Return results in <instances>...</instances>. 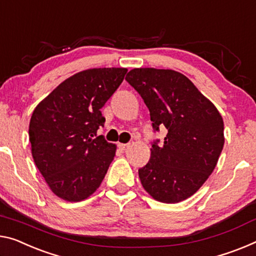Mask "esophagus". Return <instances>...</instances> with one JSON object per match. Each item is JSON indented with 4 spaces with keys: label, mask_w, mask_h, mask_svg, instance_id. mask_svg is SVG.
<instances>
[{
    "label": "esophagus",
    "mask_w": 256,
    "mask_h": 256,
    "mask_svg": "<svg viewBox=\"0 0 256 256\" xmlns=\"http://www.w3.org/2000/svg\"><path fill=\"white\" fill-rule=\"evenodd\" d=\"M118 146H119V148H120V150H122V151H126V150H127V148H129V144H124V143H119V145H118Z\"/></svg>",
    "instance_id": "esophagus-1"
}]
</instances>
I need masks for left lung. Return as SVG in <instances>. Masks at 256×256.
Returning <instances> with one entry per match:
<instances>
[{
  "mask_svg": "<svg viewBox=\"0 0 256 256\" xmlns=\"http://www.w3.org/2000/svg\"><path fill=\"white\" fill-rule=\"evenodd\" d=\"M150 111L153 129L166 128L164 144H152L138 176L153 199L176 204L194 194L218 161L224 124L218 108L196 86L172 70L134 68L126 76Z\"/></svg>",
  "mask_w": 256,
  "mask_h": 256,
  "instance_id": "obj_1",
  "label": "left lung"
}]
</instances>
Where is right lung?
<instances>
[{
	"label": "right lung",
	"instance_id": "right-lung-1",
	"mask_svg": "<svg viewBox=\"0 0 256 256\" xmlns=\"http://www.w3.org/2000/svg\"><path fill=\"white\" fill-rule=\"evenodd\" d=\"M89 68L66 78L35 108L30 121L32 156L50 190L66 202L87 199L104 180L116 145L97 136L100 108L127 73Z\"/></svg>",
	"mask_w": 256,
	"mask_h": 256
}]
</instances>
